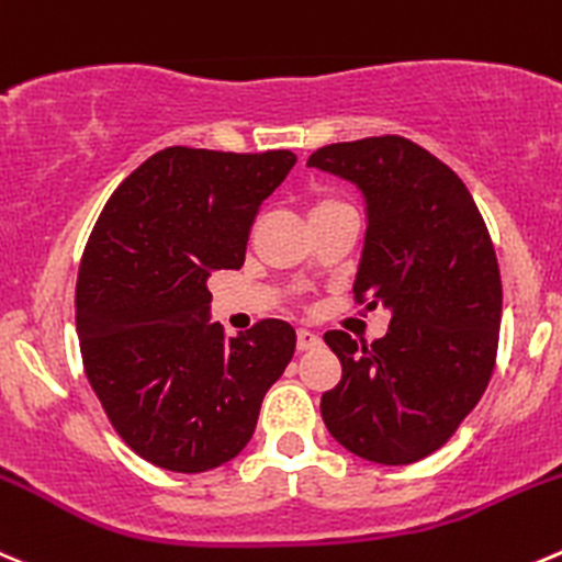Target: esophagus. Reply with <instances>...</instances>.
<instances>
[{
    "label": "esophagus",
    "instance_id": "1",
    "mask_svg": "<svg viewBox=\"0 0 562 562\" xmlns=\"http://www.w3.org/2000/svg\"><path fill=\"white\" fill-rule=\"evenodd\" d=\"M321 346V337L310 329H299L296 331V348L299 351H313V348Z\"/></svg>",
    "mask_w": 562,
    "mask_h": 562
}]
</instances>
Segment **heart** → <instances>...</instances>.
Returning <instances> with one entry per match:
<instances>
[{"label": "heart", "instance_id": "b5f03b06", "mask_svg": "<svg viewBox=\"0 0 562 562\" xmlns=\"http://www.w3.org/2000/svg\"><path fill=\"white\" fill-rule=\"evenodd\" d=\"M335 209H346V203H340V200L335 198H318L313 203V209H310V216L326 214V211H335Z\"/></svg>", "mask_w": 562, "mask_h": 562}]
</instances>
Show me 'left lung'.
<instances>
[{
    "label": "left lung",
    "instance_id": "8db88e82",
    "mask_svg": "<svg viewBox=\"0 0 562 562\" xmlns=\"http://www.w3.org/2000/svg\"><path fill=\"white\" fill-rule=\"evenodd\" d=\"M307 167L362 194L353 296L390 313L370 346L324 335L342 379L321 397V417L359 459L414 464L453 437L492 379L503 318L492 238L464 181L403 136L326 145Z\"/></svg>",
    "mask_w": 562,
    "mask_h": 562
}]
</instances>
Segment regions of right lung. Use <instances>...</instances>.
I'll return each mask as SVG.
<instances>
[{
  "label": "right lung",
  "mask_w": 562,
  "mask_h": 562,
  "mask_svg": "<svg viewBox=\"0 0 562 562\" xmlns=\"http://www.w3.org/2000/svg\"><path fill=\"white\" fill-rule=\"evenodd\" d=\"M293 165L291 150L165 148L92 227L76 280L85 373L120 439L161 470L192 475L236 459L291 362L285 321L225 337L209 280L241 269L255 214Z\"/></svg>",
  "instance_id": "right-lung-1"
}]
</instances>
